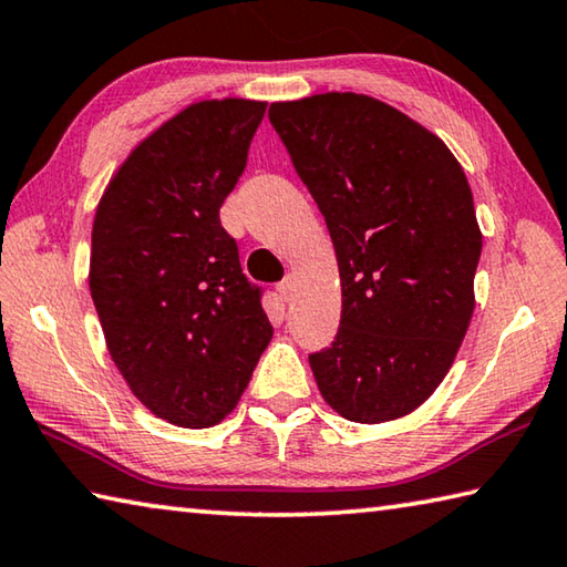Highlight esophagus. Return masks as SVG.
Segmentation results:
<instances>
[{
  "mask_svg": "<svg viewBox=\"0 0 567 567\" xmlns=\"http://www.w3.org/2000/svg\"><path fill=\"white\" fill-rule=\"evenodd\" d=\"M277 292H280V297L282 300L287 302V300H292V292H295V277L292 275H287L285 280L277 285Z\"/></svg>",
  "mask_w": 567,
  "mask_h": 567,
  "instance_id": "esophagus-1",
  "label": "esophagus"
}]
</instances>
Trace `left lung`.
Segmentation results:
<instances>
[{
  "mask_svg": "<svg viewBox=\"0 0 567 567\" xmlns=\"http://www.w3.org/2000/svg\"><path fill=\"white\" fill-rule=\"evenodd\" d=\"M272 128L332 235L342 317L310 354L337 414L379 424L434 394L473 315L481 230L444 141L382 101L317 94L272 104Z\"/></svg>",
  "mask_w": 567,
  "mask_h": 567,
  "instance_id": "obj_1",
  "label": "left lung"
}]
</instances>
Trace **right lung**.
Returning a JSON list of instances; mask_svg holds the SVG:
<instances>
[{
	"label": "right lung",
	"mask_w": 567,
	"mask_h": 567,
	"mask_svg": "<svg viewBox=\"0 0 567 567\" xmlns=\"http://www.w3.org/2000/svg\"><path fill=\"white\" fill-rule=\"evenodd\" d=\"M262 116V101L188 106L131 153L96 210L89 287L109 352L176 426L230 414L272 337L262 287L220 225Z\"/></svg>",
	"instance_id": "right-lung-1"
}]
</instances>
